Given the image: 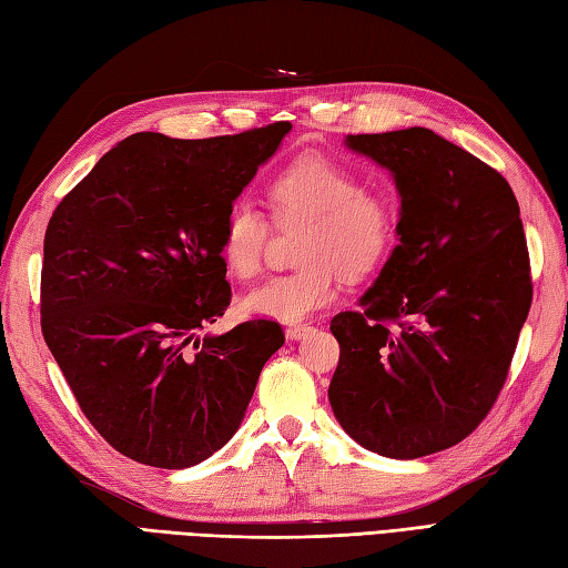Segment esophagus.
<instances>
[{
  "mask_svg": "<svg viewBox=\"0 0 568 568\" xmlns=\"http://www.w3.org/2000/svg\"><path fill=\"white\" fill-rule=\"evenodd\" d=\"M311 325H291V327H286V339H303V336H308L311 334Z\"/></svg>",
  "mask_w": 568,
  "mask_h": 568,
  "instance_id": "34e87169",
  "label": "esophagus"
}]
</instances>
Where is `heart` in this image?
<instances>
[{"instance_id":"1","label":"heart","mask_w":568,"mask_h":568,"mask_svg":"<svg viewBox=\"0 0 568 568\" xmlns=\"http://www.w3.org/2000/svg\"><path fill=\"white\" fill-rule=\"evenodd\" d=\"M267 203L280 226L308 224L298 260L303 267L280 274L243 298L253 317L298 322L342 294L344 270L365 274L382 263L394 243L396 214L385 193L365 189L348 164L308 152L291 160L267 183ZM272 229L248 201L226 210L220 229V257L232 277L248 282L265 263Z\"/></svg>"}]
</instances>
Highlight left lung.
<instances>
[{"instance_id":"obj_1","label":"left lung","mask_w":568,"mask_h":568,"mask_svg":"<svg viewBox=\"0 0 568 568\" xmlns=\"http://www.w3.org/2000/svg\"><path fill=\"white\" fill-rule=\"evenodd\" d=\"M394 174L398 246L358 311L332 317L336 420L365 449L420 458L466 439L507 382L532 280L516 195L430 129L348 135Z\"/></svg>"}]
</instances>
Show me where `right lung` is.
<instances>
[{"mask_svg":"<svg viewBox=\"0 0 568 568\" xmlns=\"http://www.w3.org/2000/svg\"><path fill=\"white\" fill-rule=\"evenodd\" d=\"M288 131L129 135L52 212L42 336L83 416L138 464L189 468L222 449L284 344L274 320L197 334L232 301L224 214Z\"/></svg>","mask_w":568,"mask_h":568,"instance_id":"1","label":"right lung"}]
</instances>
